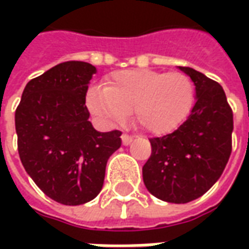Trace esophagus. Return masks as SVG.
<instances>
[{
	"instance_id": "1",
	"label": "esophagus",
	"mask_w": 249,
	"mask_h": 249,
	"mask_svg": "<svg viewBox=\"0 0 249 249\" xmlns=\"http://www.w3.org/2000/svg\"><path fill=\"white\" fill-rule=\"evenodd\" d=\"M121 140H123V144H124V145H129L130 142H132V140H133V137L129 135H126V133H123Z\"/></svg>"
}]
</instances>
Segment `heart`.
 I'll use <instances>...</instances> for the list:
<instances>
[{"mask_svg":"<svg viewBox=\"0 0 249 249\" xmlns=\"http://www.w3.org/2000/svg\"><path fill=\"white\" fill-rule=\"evenodd\" d=\"M87 104L92 113L112 123L124 121L133 110L142 129L164 135L187 120L195 104V87L181 71H123L112 74L105 88H90Z\"/></svg>","mask_w":249,"mask_h":249,"instance_id":"1","label":"heart"}]
</instances>
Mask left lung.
Returning a JSON list of instances; mask_svg holds the SVG:
<instances>
[{"label": "left lung", "mask_w": 249, "mask_h": 249, "mask_svg": "<svg viewBox=\"0 0 249 249\" xmlns=\"http://www.w3.org/2000/svg\"><path fill=\"white\" fill-rule=\"evenodd\" d=\"M196 87V104L178 129L149 139L142 167L146 189L162 201L185 204L203 196L221 176L232 151L233 113L219 82L178 66Z\"/></svg>", "instance_id": "1"}]
</instances>
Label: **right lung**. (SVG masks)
Listing matches in <instances>:
<instances>
[{
    "label": "right lung",
    "instance_id": "add662e5",
    "mask_svg": "<svg viewBox=\"0 0 249 249\" xmlns=\"http://www.w3.org/2000/svg\"><path fill=\"white\" fill-rule=\"evenodd\" d=\"M96 68L66 61L30 80L16 109L18 155L48 197L80 205L97 196L121 132H97L85 105Z\"/></svg>",
    "mask_w": 249,
    "mask_h": 249
}]
</instances>
